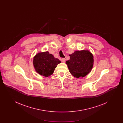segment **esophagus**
I'll use <instances>...</instances> for the list:
<instances>
[{
  "label": "esophagus",
  "instance_id": "obj_1",
  "mask_svg": "<svg viewBox=\"0 0 123 123\" xmlns=\"http://www.w3.org/2000/svg\"><path fill=\"white\" fill-rule=\"evenodd\" d=\"M61 61L62 62H63V63H64L65 61V59L64 58H62V59H61Z\"/></svg>",
  "mask_w": 123,
  "mask_h": 123
}]
</instances>
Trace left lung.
I'll use <instances>...</instances> for the list:
<instances>
[{
	"instance_id": "obj_1",
	"label": "left lung",
	"mask_w": 123,
	"mask_h": 123,
	"mask_svg": "<svg viewBox=\"0 0 123 123\" xmlns=\"http://www.w3.org/2000/svg\"><path fill=\"white\" fill-rule=\"evenodd\" d=\"M66 62L70 73L75 77L86 76L91 71L94 63L93 56L88 51H76L69 55Z\"/></svg>"
}]
</instances>
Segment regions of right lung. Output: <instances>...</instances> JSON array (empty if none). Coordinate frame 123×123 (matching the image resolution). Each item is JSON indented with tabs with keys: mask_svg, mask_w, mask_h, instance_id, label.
<instances>
[{
	"mask_svg": "<svg viewBox=\"0 0 123 123\" xmlns=\"http://www.w3.org/2000/svg\"><path fill=\"white\" fill-rule=\"evenodd\" d=\"M35 70L41 75L49 76L53 73L58 64L61 63L59 59H55L48 52L38 53L34 58Z\"/></svg>",
	"mask_w": 123,
	"mask_h": 123,
	"instance_id": "right-lung-1",
	"label": "right lung"
}]
</instances>
